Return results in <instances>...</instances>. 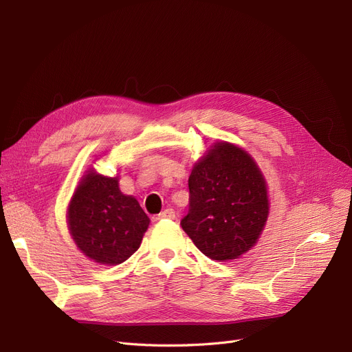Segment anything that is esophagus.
<instances>
[{
	"label": "esophagus",
	"instance_id": "obj_1",
	"mask_svg": "<svg viewBox=\"0 0 352 352\" xmlns=\"http://www.w3.org/2000/svg\"><path fill=\"white\" fill-rule=\"evenodd\" d=\"M156 219H175V212L173 209H165Z\"/></svg>",
	"mask_w": 352,
	"mask_h": 352
}]
</instances>
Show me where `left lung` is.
Listing matches in <instances>:
<instances>
[{"mask_svg": "<svg viewBox=\"0 0 352 352\" xmlns=\"http://www.w3.org/2000/svg\"><path fill=\"white\" fill-rule=\"evenodd\" d=\"M190 206L181 226L214 261L236 259L256 243L270 203L267 183L250 153L219 142L194 165Z\"/></svg>", "mask_w": 352, "mask_h": 352, "instance_id": "left-lung-1", "label": "left lung"}]
</instances>
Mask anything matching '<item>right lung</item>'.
Wrapping results in <instances>:
<instances>
[{
	"instance_id": "obj_1",
	"label": "right lung",
	"mask_w": 352,
	"mask_h": 352,
	"mask_svg": "<svg viewBox=\"0 0 352 352\" xmlns=\"http://www.w3.org/2000/svg\"><path fill=\"white\" fill-rule=\"evenodd\" d=\"M149 217L138 200L124 196L119 179L93 169L81 179L68 207V228L80 251L104 265H117L140 246Z\"/></svg>"
}]
</instances>
